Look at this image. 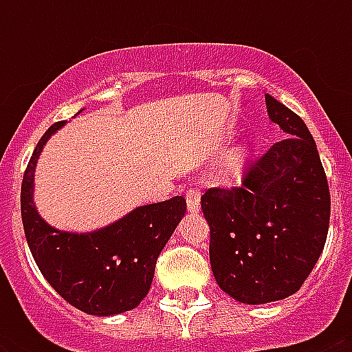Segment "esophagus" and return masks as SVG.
<instances>
[{"instance_id": "34e87169", "label": "esophagus", "mask_w": 352, "mask_h": 352, "mask_svg": "<svg viewBox=\"0 0 352 352\" xmlns=\"http://www.w3.org/2000/svg\"><path fill=\"white\" fill-rule=\"evenodd\" d=\"M186 206L188 212H192V214H197L199 208H201V193L199 190H188L186 192Z\"/></svg>"}]
</instances>
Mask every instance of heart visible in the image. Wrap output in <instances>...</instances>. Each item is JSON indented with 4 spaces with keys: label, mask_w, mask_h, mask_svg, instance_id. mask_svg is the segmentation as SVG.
Returning <instances> with one entry per match:
<instances>
[{
    "label": "heart",
    "mask_w": 352,
    "mask_h": 352,
    "mask_svg": "<svg viewBox=\"0 0 352 352\" xmlns=\"http://www.w3.org/2000/svg\"><path fill=\"white\" fill-rule=\"evenodd\" d=\"M245 164H246V153H245V151H239V153L235 155L234 159H232L230 170L234 171V173H237V171H239Z\"/></svg>",
    "instance_id": "b5f03b06"
}]
</instances>
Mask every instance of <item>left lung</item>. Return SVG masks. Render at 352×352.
Segmentation results:
<instances>
[{"instance_id":"obj_1","label":"left lung","mask_w":352,"mask_h":352,"mask_svg":"<svg viewBox=\"0 0 352 352\" xmlns=\"http://www.w3.org/2000/svg\"><path fill=\"white\" fill-rule=\"evenodd\" d=\"M268 118L289 137L246 168L239 188H210L201 197L210 226V263L226 294L246 305L300 290L329 232L331 195L305 122L265 96Z\"/></svg>"}]
</instances>
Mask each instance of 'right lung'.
<instances>
[{
  "label": "right lung",
  "mask_w": 352,
  "mask_h": 352,
  "mask_svg": "<svg viewBox=\"0 0 352 352\" xmlns=\"http://www.w3.org/2000/svg\"><path fill=\"white\" fill-rule=\"evenodd\" d=\"M65 122L45 131L21 182V221L36 265L63 300L93 316L131 311L146 298L157 257L186 212L181 195L144 204L98 230H58L41 219L34 204V170L47 140Z\"/></svg>",
  "instance_id": "add662e5"
}]
</instances>
